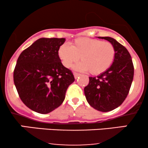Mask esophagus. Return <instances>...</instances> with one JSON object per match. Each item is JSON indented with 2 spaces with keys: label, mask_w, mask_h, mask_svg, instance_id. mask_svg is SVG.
<instances>
[{
  "label": "esophagus",
  "mask_w": 148,
  "mask_h": 148,
  "mask_svg": "<svg viewBox=\"0 0 148 148\" xmlns=\"http://www.w3.org/2000/svg\"><path fill=\"white\" fill-rule=\"evenodd\" d=\"M74 78H75V79H77V78L79 77V76H80V74H78V73L74 72Z\"/></svg>",
  "instance_id": "1"
}]
</instances>
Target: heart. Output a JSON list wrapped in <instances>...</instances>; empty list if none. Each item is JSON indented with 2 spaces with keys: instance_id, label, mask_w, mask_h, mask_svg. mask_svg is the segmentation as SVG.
I'll use <instances>...</instances> for the list:
<instances>
[{
  "instance_id": "b5f03b06",
  "label": "heart",
  "mask_w": 148,
  "mask_h": 148,
  "mask_svg": "<svg viewBox=\"0 0 148 148\" xmlns=\"http://www.w3.org/2000/svg\"><path fill=\"white\" fill-rule=\"evenodd\" d=\"M58 56L65 67L69 68L79 58L82 62L74 66L79 71H89L92 75L103 74L111 67L115 50L108 42L87 37L76 39L69 46L63 44L59 47Z\"/></svg>"
}]
</instances>
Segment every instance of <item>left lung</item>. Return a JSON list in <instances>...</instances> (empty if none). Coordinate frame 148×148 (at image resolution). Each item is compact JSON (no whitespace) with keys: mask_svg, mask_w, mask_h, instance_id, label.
<instances>
[{"mask_svg":"<svg viewBox=\"0 0 148 148\" xmlns=\"http://www.w3.org/2000/svg\"><path fill=\"white\" fill-rule=\"evenodd\" d=\"M108 41L114 47L115 58L105 72L97 77H89L84 88L87 101L95 109L111 111L118 108L128 95L134 78V65L127 49L115 39L98 37Z\"/></svg>","mask_w":148,"mask_h":148,"instance_id":"8db88e82","label":"left lung"}]
</instances>
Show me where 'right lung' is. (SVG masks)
<instances>
[{"label": "right lung", "mask_w": 148, "mask_h": 148, "mask_svg": "<svg viewBox=\"0 0 148 148\" xmlns=\"http://www.w3.org/2000/svg\"><path fill=\"white\" fill-rule=\"evenodd\" d=\"M64 38H40L23 51L14 71V82L23 103L30 109L47 114L63 102L73 74L58 56Z\"/></svg>", "instance_id": "right-lung-1"}]
</instances>
